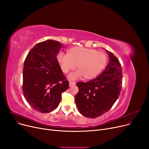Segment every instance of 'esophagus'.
<instances>
[{"instance_id": "obj_1", "label": "esophagus", "mask_w": 149, "mask_h": 149, "mask_svg": "<svg viewBox=\"0 0 149 149\" xmlns=\"http://www.w3.org/2000/svg\"><path fill=\"white\" fill-rule=\"evenodd\" d=\"M75 82L72 81H69V86H71L75 85Z\"/></svg>"}]
</instances>
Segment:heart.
Returning <instances> with one entry per match:
<instances>
[{
    "label": "heart",
    "instance_id": "heart-1",
    "mask_svg": "<svg viewBox=\"0 0 149 149\" xmlns=\"http://www.w3.org/2000/svg\"><path fill=\"white\" fill-rule=\"evenodd\" d=\"M57 58L64 73L71 71L77 65L78 71L70 76L73 79L81 76L84 80L94 79L102 71L107 62L105 53L83 47H73L67 54L60 52Z\"/></svg>",
    "mask_w": 149,
    "mask_h": 149
}]
</instances>
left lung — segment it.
<instances>
[{
    "label": "left lung",
    "mask_w": 149,
    "mask_h": 149,
    "mask_svg": "<svg viewBox=\"0 0 149 149\" xmlns=\"http://www.w3.org/2000/svg\"><path fill=\"white\" fill-rule=\"evenodd\" d=\"M106 51L109 63L104 71L94 79L76 84L79 92L75 103L80 112L88 118H97L110 110L121 91V65L113 53Z\"/></svg>",
    "instance_id": "8db88e82"
}]
</instances>
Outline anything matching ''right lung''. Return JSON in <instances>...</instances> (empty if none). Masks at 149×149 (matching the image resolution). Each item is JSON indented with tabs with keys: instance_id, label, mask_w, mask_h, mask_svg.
<instances>
[{
	"instance_id": "obj_1",
	"label": "right lung",
	"mask_w": 149,
	"mask_h": 149,
	"mask_svg": "<svg viewBox=\"0 0 149 149\" xmlns=\"http://www.w3.org/2000/svg\"><path fill=\"white\" fill-rule=\"evenodd\" d=\"M59 42L48 40L36 44L28 52L23 69V95L34 110L48 113L58 106L61 93L69 88L56 55Z\"/></svg>"
}]
</instances>
